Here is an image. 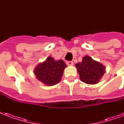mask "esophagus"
Returning <instances> with one entry per match:
<instances>
[{"instance_id":"34e87169","label":"esophagus","mask_w":124,"mask_h":124,"mask_svg":"<svg viewBox=\"0 0 124 124\" xmlns=\"http://www.w3.org/2000/svg\"><path fill=\"white\" fill-rule=\"evenodd\" d=\"M66 63L68 66H72V65L74 64V62H72V61H68Z\"/></svg>"}]
</instances>
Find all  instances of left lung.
Wrapping results in <instances>:
<instances>
[{
  "mask_svg": "<svg viewBox=\"0 0 124 124\" xmlns=\"http://www.w3.org/2000/svg\"><path fill=\"white\" fill-rule=\"evenodd\" d=\"M81 81L87 84L99 83L104 74L105 67L90 56H84L82 62L76 64Z\"/></svg>",
  "mask_w": 124,
  "mask_h": 124,
  "instance_id": "1",
  "label": "left lung"
}]
</instances>
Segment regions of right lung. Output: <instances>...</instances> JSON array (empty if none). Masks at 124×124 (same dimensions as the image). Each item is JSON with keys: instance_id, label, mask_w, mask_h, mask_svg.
I'll list each match as a JSON object with an SVG mask.
<instances>
[{"instance_id": "obj_1", "label": "right lung", "mask_w": 124, "mask_h": 124, "mask_svg": "<svg viewBox=\"0 0 124 124\" xmlns=\"http://www.w3.org/2000/svg\"><path fill=\"white\" fill-rule=\"evenodd\" d=\"M65 67L66 65L63 60L56 61L53 58L48 56L45 62L37 66L34 74L42 83L46 85H53L60 81Z\"/></svg>"}]
</instances>
